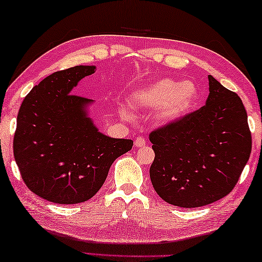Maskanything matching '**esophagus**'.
<instances>
[{
	"instance_id": "obj_1",
	"label": "esophagus",
	"mask_w": 262,
	"mask_h": 262,
	"mask_svg": "<svg viewBox=\"0 0 262 262\" xmlns=\"http://www.w3.org/2000/svg\"><path fill=\"white\" fill-rule=\"evenodd\" d=\"M146 145V141L143 138V137H138V138H136L135 140V146L136 147H143Z\"/></svg>"
}]
</instances>
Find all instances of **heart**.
<instances>
[{"instance_id":"obj_1","label":"heart","mask_w":262,"mask_h":262,"mask_svg":"<svg viewBox=\"0 0 262 262\" xmlns=\"http://www.w3.org/2000/svg\"><path fill=\"white\" fill-rule=\"evenodd\" d=\"M197 96L199 91L190 81L161 79L136 91L131 95L130 103L135 109H159L158 122L170 125L189 113ZM121 114L127 118L131 116L125 108L121 109Z\"/></svg>"}]
</instances>
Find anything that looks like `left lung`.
Masks as SVG:
<instances>
[{"label":"left lung","mask_w":262,"mask_h":262,"mask_svg":"<svg viewBox=\"0 0 262 262\" xmlns=\"http://www.w3.org/2000/svg\"><path fill=\"white\" fill-rule=\"evenodd\" d=\"M208 79L204 106L149 135L156 153L149 168L153 188L175 207H203L230 194L251 154L242 100L213 76Z\"/></svg>","instance_id":"obj_1"}]
</instances>
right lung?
<instances>
[{
	"label": "right lung",
	"instance_id": "right-lung-1",
	"mask_svg": "<svg viewBox=\"0 0 262 262\" xmlns=\"http://www.w3.org/2000/svg\"><path fill=\"white\" fill-rule=\"evenodd\" d=\"M95 66L55 72L34 85L20 105L14 156L33 194L58 204L85 202L100 190L131 139L101 134L88 116L93 100L72 94Z\"/></svg>",
	"mask_w": 262,
	"mask_h": 262
}]
</instances>
